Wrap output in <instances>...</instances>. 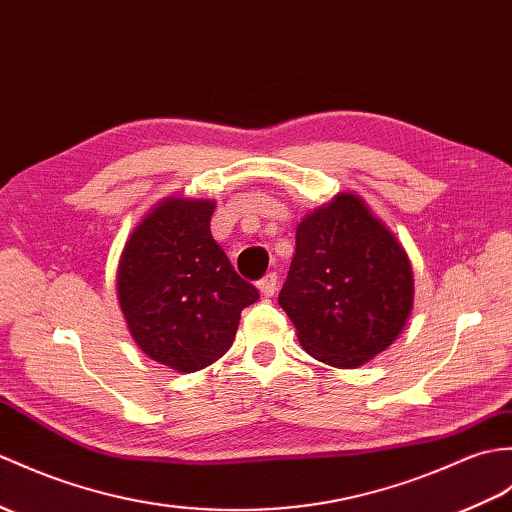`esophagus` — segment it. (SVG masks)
Returning <instances> with one entry per match:
<instances>
[{
	"label": "esophagus",
	"instance_id": "34e87169",
	"mask_svg": "<svg viewBox=\"0 0 512 512\" xmlns=\"http://www.w3.org/2000/svg\"><path fill=\"white\" fill-rule=\"evenodd\" d=\"M257 288H259L261 294L266 296V299H270V296H275V292L279 288V279H277L275 272H268L264 279L257 281Z\"/></svg>",
	"mask_w": 512,
	"mask_h": 512
}]
</instances>
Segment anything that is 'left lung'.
Wrapping results in <instances>:
<instances>
[{
  "label": "left lung",
  "instance_id": "1",
  "mask_svg": "<svg viewBox=\"0 0 512 512\" xmlns=\"http://www.w3.org/2000/svg\"><path fill=\"white\" fill-rule=\"evenodd\" d=\"M279 305L312 358L358 368L386 351L412 314L406 248L358 194L340 192L296 227Z\"/></svg>",
  "mask_w": 512,
  "mask_h": 512
}]
</instances>
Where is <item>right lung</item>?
Returning <instances> with one entry per match:
<instances>
[{"mask_svg": "<svg viewBox=\"0 0 512 512\" xmlns=\"http://www.w3.org/2000/svg\"><path fill=\"white\" fill-rule=\"evenodd\" d=\"M216 200L168 196L128 235L117 264V301L137 347L178 373L220 360L233 344L255 285L211 237Z\"/></svg>", "mask_w": 512, "mask_h": 512, "instance_id": "add662e5", "label": "right lung"}]
</instances>
